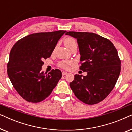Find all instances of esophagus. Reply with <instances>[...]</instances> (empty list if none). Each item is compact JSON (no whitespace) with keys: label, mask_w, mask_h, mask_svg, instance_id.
Here are the masks:
<instances>
[{"label":"esophagus","mask_w":132,"mask_h":132,"mask_svg":"<svg viewBox=\"0 0 132 132\" xmlns=\"http://www.w3.org/2000/svg\"><path fill=\"white\" fill-rule=\"evenodd\" d=\"M62 76L66 75H67V72H65V71H62Z\"/></svg>","instance_id":"1"}]
</instances>
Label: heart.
<instances>
[{
    "label": "heart",
    "instance_id": "heart-1",
    "mask_svg": "<svg viewBox=\"0 0 132 132\" xmlns=\"http://www.w3.org/2000/svg\"><path fill=\"white\" fill-rule=\"evenodd\" d=\"M64 44L68 50H70L73 46H77L76 41L73 38H67L66 39H65ZM71 61H62V62H60L59 65L61 68L66 69V68H68V66L71 65Z\"/></svg>",
    "mask_w": 132,
    "mask_h": 132
}]
</instances>
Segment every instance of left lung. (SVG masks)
<instances>
[{"mask_svg": "<svg viewBox=\"0 0 132 132\" xmlns=\"http://www.w3.org/2000/svg\"><path fill=\"white\" fill-rule=\"evenodd\" d=\"M77 39L80 69L87 72L86 76L75 75L70 83L77 98L88 104L98 103L112 91L120 76L121 61L118 52L109 39L94 33L68 32Z\"/></svg>", "mask_w": 132, "mask_h": 132, "instance_id": "left-lung-1", "label": "left lung"}]
</instances>
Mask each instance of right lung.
<instances>
[{"instance_id":"1","label":"right lung","mask_w":132,"mask_h":132,"mask_svg":"<svg viewBox=\"0 0 132 132\" xmlns=\"http://www.w3.org/2000/svg\"><path fill=\"white\" fill-rule=\"evenodd\" d=\"M65 30L29 35L14 45L7 65L9 78L20 95L29 102L38 103L49 96L62 73L52 70L41 71L43 59L50 57Z\"/></svg>"}]
</instances>
